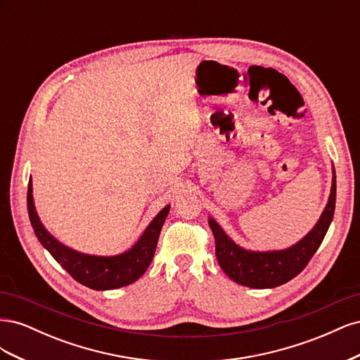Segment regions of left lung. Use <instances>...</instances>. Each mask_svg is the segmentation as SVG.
Returning <instances> with one entry per match:
<instances>
[{"label":"left lung","instance_id":"8db88e82","mask_svg":"<svg viewBox=\"0 0 360 360\" xmlns=\"http://www.w3.org/2000/svg\"><path fill=\"white\" fill-rule=\"evenodd\" d=\"M336 201V177L333 169L329 202L317 225L299 243L284 250L254 252L236 245L212 217L209 225L216 242V258L225 274L234 282L250 288H275L285 284L308 266L317 252L333 219Z\"/></svg>","mask_w":360,"mask_h":360}]
</instances>
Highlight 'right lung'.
<instances>
[{"mask_svg": "<svg viewBox=\"0 0 360 360\" xmlns=\"http://www.w3.org/2000/svg\"><path fill=\"white\" fill-rule=\"evenodd\" d=\"M31 180L28 183L27 205L28 214L39 242L49 250V254L57 259V263L63 266L68 274L78 281L79 284L93 290H114L132 284L136 279L144 275V271L150 266L155 257L159 234L162 225L165 222L169 205L155 217L147 226L144 234L139 237L132 249L127 252L114 257H96L76 252V250L61 245L41 225L32 201Z\"/></svg>", "mask_w": 360, "mask_h": 360, "instance_id": "right-lung-1", "label": "right lung"}]
</instances>
